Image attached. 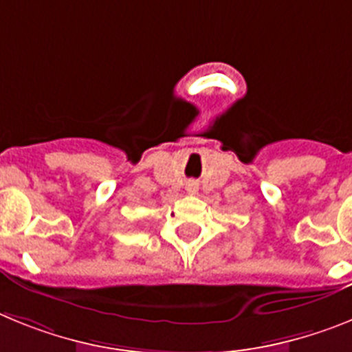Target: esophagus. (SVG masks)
<instances>
[{"label": "esophagus", "mask_w": 352, "mask_h": 352, "mask_svg": "<svg viewBox=\"0 0 352 352\" xmlns=\"http://www.w3.org/2000/svg\"><path fill=\"white\" fill-rule=\"evenodd\" d=\"M186 189H188V193H197V182H188V184H186Z\"/></svg>", "instance_id": "1"}]
</instances>
